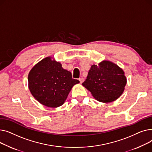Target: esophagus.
I'll list each match as a JSON object with an SVG mask.
<instances>
[{"label":"esophagus","mask_w":152,"mask_h":152,"mask_svg":"<svg viewBox=\"0 0 152 152\" xmlns=\"http://www.w3.org/2000/svg\"><path fill=\"white\" fill-rule=\"evenodd\" d=\"M79 81H80V83L82 84L84 82V79L83 78V77H81V78L79 79Z\"/></svg>","instance_id":"34e87169"}]
</instances>
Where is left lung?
Wrapping results in <instances>:
<instances>
[{
	"label": "left lung",
	"mask_w": 152,
	"mask_h": 152,
	"mask_svg": "<svg viewBox=\"0 0 152 152\" xmlns=\"http://www.w3.org/2000/svg\"><path fill=\"white\" fill-rule=\"evenodd\" d=\"M127 80L124 72L116 64L104 60L93 65L86 81L82 84L97 100L108 103L123 94Z\"/></svg>",
	"instance_id": "8db88e82"
}]
</instances>
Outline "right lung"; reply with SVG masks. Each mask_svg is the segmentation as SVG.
<instances>
[{
  "label": "right lung",
  "instance_id": "add662e5",
  "mask_svg": "<svg viewBox=\"0 0 152 152\" xmlns=\"http://www.w3.org/2000/svg\"><path fill=\"white\" fill-rule=\"evenodd\" d=\"M79 83L60 62L46 57L37 63L28 75V87L33 96L44 106L62 105L73 86Z\"/></svg>",
  "mask_w": 152,
  "mask_h": 152
}]
</instances>
